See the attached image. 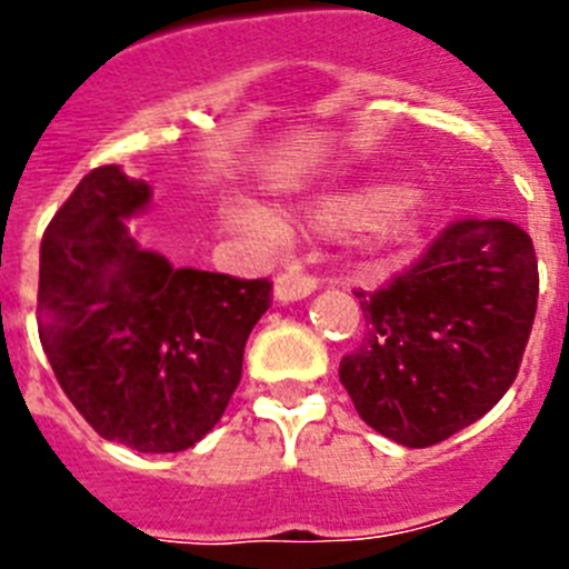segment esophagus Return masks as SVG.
<instances>
[{"instance_id": "1", "label": "esophagus", "mask_w": 569, "mask_h": 569, "mask_svg": "<svg viewBox=\"0 0 569 569\" xmlns=\"http://www.w3.org/2000/svg\"><path fill=\"white\" fill-rule=\"evenodd\" d=\"M317 286H320V280H317L315 274L302 272V269H291V272L278 274V280H274V300H302V297H309L311 291H317Z\"/></svg>"}]
</instances>
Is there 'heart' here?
Here are the masks:
<instances>
[{
	"mask_svg": "<svg viewBox=\"0 0 569 569\" xmlns=\"http://www.w3.org/2000/svg\"><path fill=\"white\" fill-rule=\"evenodd\" d=\"M412 190L407 184H373V188L353 190V193L326 199L315 212V224L322 230L350 232L379 227L381 243L387 249H401L416 241L418 232L427 227L429 210L421 204H408ZM236 221L260 227L263 219L252 210H238Z\"/></svg>",
	"mask_w": 569,
	"mask_h": 569,
	"instance_id": "heart-1",
	"label": "heart"
}]
</instances>
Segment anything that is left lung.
I'll return each instance as SVG.
<instances>
[{
    "instance_id": "8db88e82",
    "label": "left lung",
    "mask_w": 569,
    "mask_h": 569,
    "mask_svg": "<svg viewBox=\"0 0 569 569\" xmlns=\"http://www.w3.org/2000/svg\"><path fill=\"white\" fill-rule=\"evenodd\" d=\"M365 315L339 381L368 427L410 449L486 416L522 365L536 317L533 241L502 219H460L381 289L353 291Z\"/></svg>"
}]
</instances>
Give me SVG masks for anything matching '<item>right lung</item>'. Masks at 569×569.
<instances>
[{"instance_id": "obj_1", "label": "right lung", "mask_w": 569, "mask_h": 569, "mask_svg": "<svg viewBox=\"0 0 569 569\" xmlns=\"http://www.w3.org/2000/svg\"><path fill=\"white\" fill-rule=\"evenodd\" d=\"M151 190L100 164L41 238L39 337L58 385L106 440L162 455L199 443L241 381L272 280L173 269L123 219Z\"/></svg>"}]
</instances>
